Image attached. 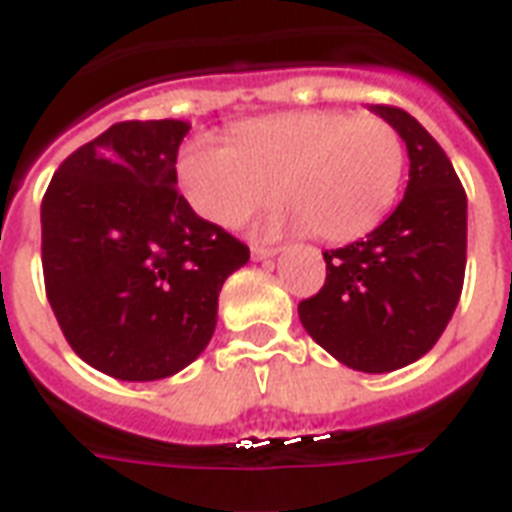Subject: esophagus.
<instances>
[{
  "label": "esophagus",
  "mask_w": 512,
  "mask_h": 512,
  "mask_svg": "<svg viewBox=\"0 0 512 512\" xmlns=\"http://www.w3.org/2000/svg\"><path fill=\"white\" fill-rule=\"evenodd\" d=\"M276 252H279V249H273V247H252V260L263 263V260H271Z\"/></svg>",
  "instance_id": "obj_1"
}]
</instances>
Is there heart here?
<instances>
[{
	"instance_id": "b5f03b06",
	"label": "heart",
	"mask_w": 512,
	"mask_h": 512,
	"mask_svg": "<svg viewBox=\"0 0 512 512\" xmlns=\"http://www.w3.org/2000/svg\"><path fill=\"white\" fill-rule=\"evenodd\" d=\"M405 144L378 115L295 109L233 128L230 144L195 136L177 158L182 193L204 220L233 228L279 198L314 239L354 241L392 212Z\"/></svg>"
}]
</instances>
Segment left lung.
Listing matches in <instances>:
<instances>
[{"label":"left lung","mask_w":512,"mask_h":512,"mask_svg":"<svg viewBox=\"0 0 512 512\" xmlns=\"http://www.w3.org/2000/svg\"><path fill=\"white\" fill-rule=\"evenodd\" d=\"M370 112L405 142L408 187L365 239L325 252V287L300 300L298 317L341 365L389 373L424 357L454 317L467 263V195L416 117L384 104Z\"/></svg>","instance_id":"1"}]
</instances>
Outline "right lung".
I'll list each match as a JSON object with an SVG mask.
<instances>
[{"instance_id": "right-lung-1", "label": "right lung", "mask_w": 512, "mask_h": 512, "mask_svg": "<svg viewBox=\"0 0 512 512\" xmlns=\"http://www.w3.org/2000/svg\"><path fill=\"white\" fill-rule=\"evenodd\" d=\"M185 120H126L66 158L42 198V271L74 354L158 381L209 346L225 279L249 249L177 190Z\"/></svg>"}]
</instances>
